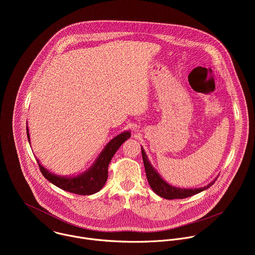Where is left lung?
Instances as JSON below:
<instances>
[{
  "instance_id": "obj_1",
  "label": "left lung",
  "mask_w": 255,
  "mask_h": 255,
  "mask_svg": "<svg viewBox=\"0 0 255 255\" xmlns=\"http://www.w3.org/2000/svg\"><path fill=\"white\" fill-rule=\"evenodd\" d=\"M141 152H142V158H143V163H144V167H145V172H146V177H147L150 188L153 190V192L156 195H158L161 198H164L166 200L185 199V198L194 196L196 194H199V193L209 189L217 179V178H215L212 183H210L208 186H206L204 188H199V189H180V188L172 187V186L168 185L164 179H162L160 174L154 169V167L149 162L148 157L142 147H141Z\"/></svg>"
}]
</instances>
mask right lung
Instances as JSON below:
<instances>
[{
  "mask_svg": "<svg viewBox=\"0 0 255 255\" xmlns=\"http://www.w3.org/2000/svg\"><path fill=\"white\" fill-rule=\"evenodd\" d=\"M26 130L27 137L30 142L28 127H26ZM130 136L131 134L129 131H125L117 135L106 145V147L100 153L99 157L96 159L94 164L88 170L76 176L68 177L56 175L47 170L43 165H41L39 160L37 159L40 171L51 184H53L54 186L58 187L63 191L84 196L96 194L104 187L106 183V180L108 178V166L112 157L114 156V154L119 149L121 145L128 138H130Z\"/></svg>",
  "mask_w": 255,
  "mask_h": 255,
  "instance_id": "1",
  "label": "right lung"
}]
</instances>
